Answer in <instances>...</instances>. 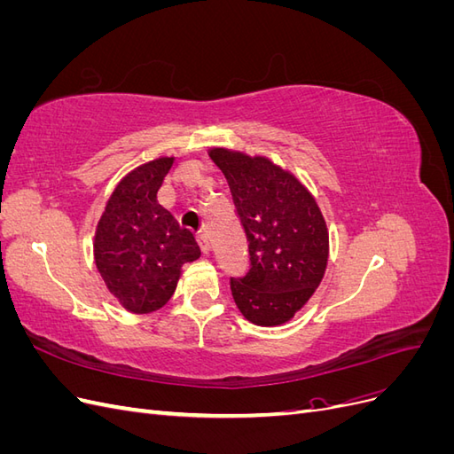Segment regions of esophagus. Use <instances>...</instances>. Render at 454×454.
I'll list each match as a JSON object with an SVG mask.
<instances>
[{
	"instance_id": "obj_1",
	"label": "esophagus",
	"mask_w": 454,
	"mask_h": 454,
	"mask_svg": "<svg viewBox=\"0 0 454 454\" xmlns=\"http://www.w3.org/2000/svg\"><path fill=\"white\" fill-rule=\"evenodd\" d=\"M197 240H199V246H200V250L204 252V254H208L210 252V248H212V244H210V237L206 235V232L202 231L200 235L197 237Z\"/></svg>"
}]
</instances>
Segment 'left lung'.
I'll list each match as a JSON object with an SVG mask.
<instances>
[{
	"label": "left lung",
	"instance_id": "8db88e82",
	"mask_svg": "<svg viewBox=\"0 0 454 454\" xmlns=\"http://www.w3.org/2000/svg\"><path fill=\"white\" fill-rule=\"evenodd\" d=\"M248 239L252 267L231 278L232 299L248 322H290L320 286L329 257L324 214L305 184L265 155L210 147Z\"/></svg>",
	"mask_w": 454,
	"mask_h": 454
}]
</instances>
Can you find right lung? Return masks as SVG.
I'll list each match as a JSON object with an SVG mask.
<instances>
[{
    "label": "right lung",
    "instance_id": "1",
    "mask_svg": "<svg viewBox=\"0 0 454 454\" xmlns=\"http://www.w3.org/2000/svg\"><path fill=\"white\" fill-rule=\"evenodd\" d=\"M174 159H153L122 177L94 231L96 269L112 297L134 314L167 305L182 267L200 257L195 237L157 200Z\"/></svg>",
    "mask_w": 454,
    "mask_h": 454
}]
</instances>
